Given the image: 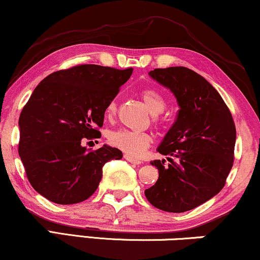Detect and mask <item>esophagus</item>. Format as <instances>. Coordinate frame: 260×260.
Wrapping results in <instances>:
<instances>
[{
	"mask_svg": "<svg viewBox=\"0 0 260 260\" xmlns=\"http://www.w3.org/2000/svg\"><path fill=\"white\" fill-rule=\"evenodd\" d=\"M124 158H125L126 161H129L130 163H134V165H141V163H142L140 159H136V158L131 157V156H129V155H124Z\"/></svg>",
	"mask_w": 260,
	"mask_h": 260,
	"instance_id": "34e87169",
	"label": "esophagus"
}]
</instances>
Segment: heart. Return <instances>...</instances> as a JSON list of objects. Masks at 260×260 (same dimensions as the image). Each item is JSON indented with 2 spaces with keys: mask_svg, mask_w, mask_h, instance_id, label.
I'll list each match as a JSON object with an SVG mask.
<instances>
[{
  "mask_svg": "<svg viewBox=\"0 0 260 260\" xmlns=\"http://www.w3.org/2000/svg\"><path fill=\"white\" fill-rule=\"evenodd\" d=\"M141 98L143 101L144 105L147 106L152 115H158L166 108L165 98L155 88L147 87L144 90H142ZM116 110L117 101L116 99H112L109 103V105L106 106V115L109 117L113 116L116 113ZM154 120L155 122L157 120L156 116L154 117ZM108 140L112 147L126 152L127 155L135 156V157L141 156L149 148V145L151 144V137L149 134L138 133V131H131L126 129L112 131V133H110Z\"/></svg>",
  "mask_w": 260,
  "mask_h": 260,
  "instance_id": "obj_1",
  "label": "heart"
}]
</instances>
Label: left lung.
Segmentation results:
<instances>
[{"mask_svg":"<svg viewBox=\"0 0 260 260\" xmlns=\"http://www.w3.org/2000/svg\"><path fill=\"white\" fill-rule=\"evenodd\" d=\"M149 76L173 92L180 109L157 149L170 163L151 162L158 180L144 194L165 212L190 211L225 186L234 161L233 117L218 91L187 67L155 69Z\"/></svg>","mask_w":260,"mask_h":260,"instance_id":"1","label":"left lung"}]
</instances>
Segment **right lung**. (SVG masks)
<instances>
[{
	"label": "right lung",
	"mask_w": 260,
	"mask_h": 260,
	"mask_svg": "<svg viewBox=\"0 0 260 260\" xmlns=\"http://www.w3.org/2000/svg\"><path fill=\"white\" fill-rule=\"evenodd\" d=\"M133 69L77 65L46 77L21 111L19 155L31 187L59 205L86 200L103 167L122 151L103 145L91 150L84 140L101 137L104 113Z\"/></svg>",
	"instance_id": "right-lung-1"
}]
</instances>
